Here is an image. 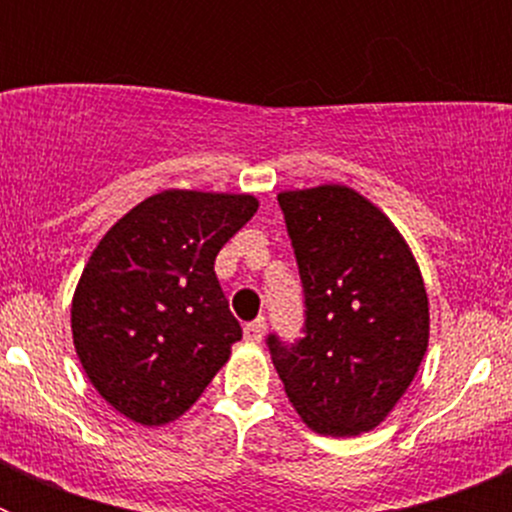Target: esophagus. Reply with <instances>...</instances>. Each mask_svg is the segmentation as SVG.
Listing matches in <instances>:
<instances>
[{"mask_svg":"<svg viewBox=\"0 0 512 512\" xmlns=\"http://www.w3.org/2000/svg\"><path fill=\"white\" fill-rule=\"evenodd\" d=\"M264 330H266V320L256 318V320H251V323L243 325V336H246L248 343H261V338H264Z\"/></svg>","mask_w":512,"mask_h":512,"instance_id":"34e87169","label":"esophagus"}]
</instances>
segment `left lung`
<instances>
[{"mask_svg": "<svg viewBox=\"0 0 512 512\" xmlns=\"http://www.w3.org/2000/svg\"><path fill=\"white\" fill-rule=\"evenodd\" d=\"M305 292V338L269 336L289 402L315 433L359 436L408 392L428 348V295L400 230L343 184L277 197Z\"/></svg>", "mask_w": 512, "mask_h": 512, "instance_id": "1", "label": "left lung"}]
</instances>
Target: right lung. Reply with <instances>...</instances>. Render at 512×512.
Returning <instances> with one entry per match:
<instances>
[{
	"mask_svg": "<svg viewBox=\"0 0 512 512\" xmlns=\"http://www.w3.org/2000/svg\"><path fill=\"white\" fill-rule=\"evenodd\" d=\"M259 210L253 194L166 189L112 225L76 284L71 333L94 390L140 425L192 408L241 341L215 256Z\"/></svg>",
	"mask_w": 512,
	"mask_h": 512,
	"instance_id": "obj_1",
	"label": "right lung"
}]
</instances>
